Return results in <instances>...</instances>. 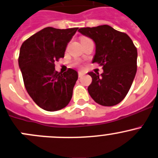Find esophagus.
<instances>
[{"label": "esophagus", "mask_w": 158, "mask_h": 158, "mask_svg": "<svg viewBox=\"0 0 158 158\" xmlns=\"http://www.w3.org/2000/svg\"><path fill=\"white\" fill-rule=\"evenodd\" d=\"M78 74H79V77H81V76H83V75L85 74V73H84L83 72H82V71H79V73H78Z\"/></svg>", "instance_id": "1"}]
</instances>
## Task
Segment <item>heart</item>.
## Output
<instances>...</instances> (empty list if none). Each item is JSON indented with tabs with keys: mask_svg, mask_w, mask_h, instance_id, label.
Instances as JSON below:
<instances>
[{
	"mask_svg": "<svg viewBox=\"0 0 158 158\" xmlns=\"http://www.w3.org/2000/svg\"><path fill=\"white\" fill-rule=\"evenodd\" d=\"M83 39H87V38H82V40H83ZM79 65V63H77V62H76V63H75V65Z\"/></svg>",
	"mask_w": 158,
	"mask_h": 158,
	"instance_id": "b5f03b06",
	"label": "heart"
}]
</instances>
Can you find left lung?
Wrapping results in <instances>:
<instances>
[{"instance_id": "obj_1", "label": "left lung", "mask_w": 158, "mask_h": 158, "mask_svg": "<svg viewBox=\"0 0 158 158\" xmlns=\"http://www.w3.org/2000/svg\"><path fill=\"white\" fill-rule=\"evenodd\" d=\"M96 44L93 63L102 66L103 73H89L92 83L88 92L96 102L105 106L120 103L131 89L137 73V50L131 38L107 24L79 29Z\"/></svg>"}]
</instances>
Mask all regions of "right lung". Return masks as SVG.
<instances>
[{"label":"right lung","mask_w":158,"mask_h":158,"mask_svg":"<svg viewBox=\"0 0 158 158\" xmlns=\"http://www.w3.org/2000/svg\"><path fill=\"white\" fill-rule=\"evenodd\" d=\"M78 27H45L24 41L20 48L18 64L24 86L39 107L57 111L66 106L73 96L78 73L69 69L62 74L55 62L63 58L67 45Z\"/></svg>","instance_id":"add662e5"}]
</instances>
